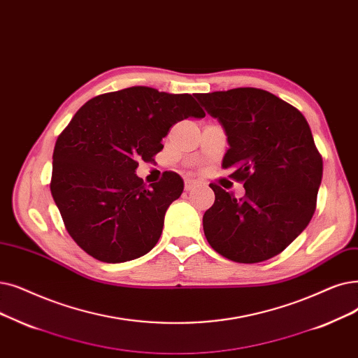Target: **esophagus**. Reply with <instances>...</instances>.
I'll return each mask as SVG.
<instances>
[{"label": "esophagus", "instance_id": "esophagus-1", "mask_svg": "<svg viewBox=\"0 0 358 358\" xmlns=\"http://www.w3.org/2000/svg\"><path fill=\"white\" fill-rule=\"evenodd\" d=\"M184 187H185V190H187V192H192V190H194L196 187H199V182L194 181V180H185Z\"/></svg>", "mask_w": 358, "mask_h": 358}]
</instances>
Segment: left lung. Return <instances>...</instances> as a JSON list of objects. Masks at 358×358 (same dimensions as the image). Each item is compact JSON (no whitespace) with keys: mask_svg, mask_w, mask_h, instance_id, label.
Masks as SVG:
<instances>
[{"mask_svg":"<svg viewBox=\"0 0 358 358\" xmlns=\"http://www.w3.org/2000/svg\"><path fill=\"white\" fill-rule=\"evenodd\" d=\"M220 121L229 145L222 166L243 181L237 199L210 184L215 203L203 215L206 240L224 257L257 263L281 253L316 209L323 161L304 115L256 87L196 93Z\"/></svg>","mask_w":358,"mask_h":358,"instance_id":"left-lung-1","label":"left lung"}]
</instances>
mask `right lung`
<instances>
[{"label": "right lung", "instance_id": "obj_1", "mask_svg": "<svg viewBox=\"0 0 358 358\" xmlns=\"http://www.w3.org/2000/svg\"><path fill=\"white\" fill-rule=\"evenodd\" d=\"M190 117L203 118L205 111L189 93L133 86L87 101L58 136L51 193L69 234L87 255L120 263L158 243L184 181L169 171L146 185L136 176L137 161H150L169 129Z\"/></svg>", "mask_w": 358, "mask_h": 358}]
</instances>
